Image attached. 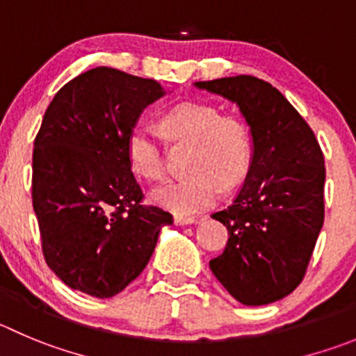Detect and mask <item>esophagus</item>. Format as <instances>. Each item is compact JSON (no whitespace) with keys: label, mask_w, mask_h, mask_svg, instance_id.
<instances>
[{"label":"esophagus","mask_w":356,"mask_h":356,"mask_svg":"<svg viewBox=\"0 0 356 356\" xmlns=\"http://www.w3.org/2000/svg\"><path fill=\"white\" fill-rule=\"evenodd\" d=\"M174 221H175V225H179V227H182V225H191V223H195V221H197V219L195 218H189V216H174Z\"/></svg>","instance_id":"esophagus-1"}]
</instances>
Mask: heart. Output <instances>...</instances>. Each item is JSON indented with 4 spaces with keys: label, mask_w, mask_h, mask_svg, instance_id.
<instances>
[{
    "label": "heart",
    "mask_w": 356,
    "mask_h": 356,
    "mask_svg": "<svg viewBox=\"0 0 356 356\" xmlns=\"http://www.w3.org/2000/svg\"><path fill=\"white\" fill-rule=\"evenodd\" d=\"M163 128L177 142L193 144L189 172L179 181H168L152 191V198L177 214H195L211 207L245 177L253 158V140L245 121L221 114L209 103H181L163 115ZM129 165L147 181L165 177V154L159 138L147 126L133 128L128 137Z\"/></svg>",
    "instance_id": "obj_1"
}]
</instances>
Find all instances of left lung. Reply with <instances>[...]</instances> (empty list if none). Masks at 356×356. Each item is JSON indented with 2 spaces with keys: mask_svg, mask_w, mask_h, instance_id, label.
Instances as JSON below:
<instances>
[{
  "mask_svg": "<svg viewBox=\"0 0 356 356\" xmlns=\"http://www.w3.org/2000/svg\"><path fill=\"white\" fill-rule=\"evenodd\" d=\"M195 86L237 103L253 137L241 191L212 214L230 237L209 267L241 304H270L302 283L323 227V152L304 118L268 82L237 75Z\"/></svg>",
  "mask_w": 356,
  "mask_h": 356,
  "instance_id": "8db88e82",
  "label": "left lung"
}]
</instances>
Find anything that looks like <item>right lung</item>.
Listing matches in <instances>:
<instances>
[{"label":"right lung","mask_w":356,"mask_h":356,"mask_svg":"<svg viewBox=\"0 0 356 356\" xmlns=\"http://www.w3.org/2000/svg\"><path fill=\"white\" fill-rule=\"evenodd\" d=\"M152 79L98 66L56 92L33 149V209L49 267L73 290L111 298L147 265L170 212L144 204L128 137Z\"/></svg>","instance_id":"add662e5"}]
</instances>
